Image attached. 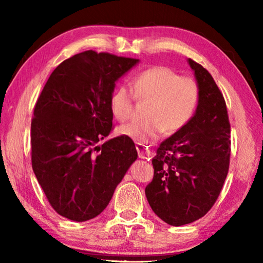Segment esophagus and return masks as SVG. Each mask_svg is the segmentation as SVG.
<instances>
[{"label":"esophagus","mask_w":263,"mask_h":263,"mask_svg":"<svg viewBox=\"0 0 263 263\" xmlns=\"http://www.w3.org/2000/svg\"><path fill=\"white\" fill-rule=\"evenodd\" d=\"M136 148L138 151V155H139L140 159L149 160L151 157H152V152H151V149L147 147V146L142 144H137Z\"/></svg>","instance_id":"esophagus-1"}]
</instances>
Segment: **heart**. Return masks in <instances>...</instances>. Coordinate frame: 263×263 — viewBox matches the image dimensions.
Listing matches in <instances>:
<instances>
[{
	"label": "heart",
	"instance_id": "1",
	"mask_svg": "<svg viewBox=\"0 0 263 263\" xmlns=\"http://www.w3.org/2000/svg\"><path fill=\"white\" fill-rule=\"evenodd\" d=\"M132 90L124 84L116 87L110 96V110L119 122L132 117L136 99L148 101L145 121H136L118 128V133L138 144L147 145L161 137L182 130L197 111L201 89L196 80L181 77L166 66L141 70L132 80Z\"/></svg>",
	"mask_w": 263,
	"mask_h": 263
}]
</instances>
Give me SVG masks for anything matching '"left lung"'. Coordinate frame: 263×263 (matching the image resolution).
<instances>
[{
    "instance_id": "obj_1",
    "label": "left lung",
    "mask_w": 263,
    "mask_h": 263,
    "mask_svg": "<svg viewBox=\"0 0 263 263\" xmlns=\"http://www.w3.org/2000/svg\"><path fill=\"white\" fill-rule=\"evenodd\" d=\"M201 89L197 111L186 125L160 144L154 176L145 188L155 215L173 226L190 224L216 203L231 158V125L220 89L211 74L189 59Z\"/></svg>"
}]
</instances>
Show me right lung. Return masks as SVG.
Masks as SVG:
<instances>
[{
  "mask_svg": "<svg viewBox=\"0 0 263 263\" xmlns=\"http://www.w3.org/2000/svg\"><path fill=\"white\" fill-rule=\"evenodd\" d=\"M138 59L92 50L78 53L53 70L34 105L31 162L51 206L74 221L104 210L138 157L135 142L116 137L110 96L115 82Z\"/></svg>",
  "mask_w": 263,
  "mask_h": 263,
  "instance_id": "add662e5",
  "label": "right lung"
}]
</instances>
